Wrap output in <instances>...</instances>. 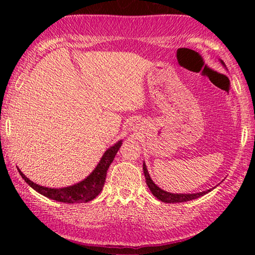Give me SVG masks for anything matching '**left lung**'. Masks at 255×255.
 Masks as SVG:
<instances>
[{"label": "left lung", "mask_w": 255, "mask_h": 255, "mask_svg": "<svg viewBox=\"0 0 255 255\" xmlns=\"http://www.w3.org/2000/svg\"><path fill=\"white\" fill-rule=\"evenodd\" d=\"M221 64L226 68L224 61L221 60ZM142 169H144L146 184L148 186L149 190H151V193L154 195V196L158 198V200L163 202V203H181V202L196 200V198L203 196V195L208 194L209 191H211V189H208L205 191H202V193H196V194H173V193H168V191L162 190L161 188H159L154 182H153L151 176H149L147 167H146L145 162L142 163Z\"/></svg>", "instance_id": "left-lung-1"}]
</instances>
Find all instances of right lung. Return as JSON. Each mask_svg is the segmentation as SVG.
Returning <instances> with one entry per match:
<instances>
[{"label":"right lung","instance_id":"right-lung-1","mask_svg":"<svg viewBox=\"0 0 255 255\" xmlns=\"http://www.w3.org/2000/svg\"><path fill=\"white\" fill-rule=\"evenodd\" d=\"M123 140L117 141L111 147H109L104 152V154L101 158L100 162L97 163L95 169L82 180L81 182L73 184V186L65 187V188H48L44 186H39V184L32 182V181L27 179L24 174L20 172L19 168L18 172L23 180L29 184V186L39 193L44 195L45 197L51 198V200L62 202V203H86L99 196V194L102 191L104 182H106L107 170L114 161L115 155L117 154L118 149L122 146Z\"/></svg>","mask_w":255,"mask_h":255}]
</instances>
